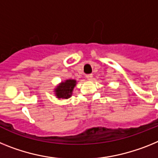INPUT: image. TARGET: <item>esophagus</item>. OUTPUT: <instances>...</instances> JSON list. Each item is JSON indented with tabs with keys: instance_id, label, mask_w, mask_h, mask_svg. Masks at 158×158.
Here are the masks:
<instances>
[{
	"instance_id": "1",
	"label": "esophagus",
	"mask_w": 158,
	"mask_h": 158,
	"mask_svg": "<svg viewBox=\"0 0 158 158\" xmlns=\"http://www.w3.org/2000/svg\"><path fill=\"white\" fill-rule=\"evenodd\" d=\"M86 77H87V79H88V80H90V79H92L93 75H92V74H89V75H87V76H86Z\"/></svg>"
}]
</instances>
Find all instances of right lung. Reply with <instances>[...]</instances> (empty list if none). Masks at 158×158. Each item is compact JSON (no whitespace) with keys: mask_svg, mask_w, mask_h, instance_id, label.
<instances>
[{"mask_svg":"<svg viewBox=\"0 0 158 158\" xmlns=\"http://www.w3.org/2000/svg\"><path fill=\"white\" fill-rule=\"evenodd\" d=\"M76 83H77V81L75 79H69L62 81L54 89V94L56 98L59 99L60 98L68 99V98H71L74 88L76 86Z\"/></svg>","mask_w":158,"mask_h":158,"instance_id":"obj_1","label":"right lung"}]
</instances>
